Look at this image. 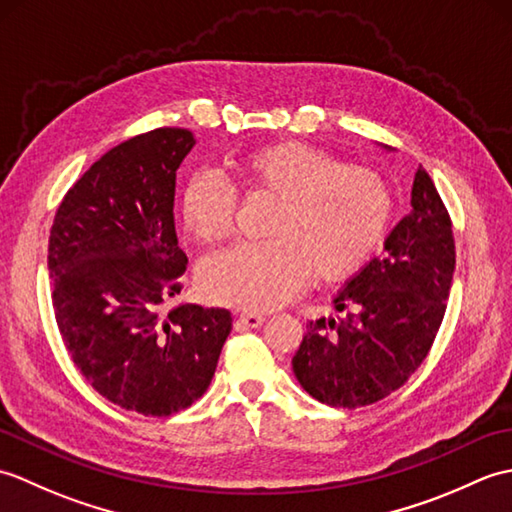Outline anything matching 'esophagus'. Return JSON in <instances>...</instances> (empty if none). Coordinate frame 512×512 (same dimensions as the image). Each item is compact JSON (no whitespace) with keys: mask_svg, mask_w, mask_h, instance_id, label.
<instances>
[{"mask_svg":"<svg viewBox=\"0 0 512 512\" xmlns=\"http://www.w3.org/2000/svg\"><path fill=\"white\" fill-rule=\"evenodd\" d=\"M264 323V317L262 314H257V312H242L237 317V323H235V328L237 330H253V328H259V325Z\"/></svg>","mask_w":512,"mask_h":512,"instance_id":"esophagus-1","label":"esophagus"}]
</instances>
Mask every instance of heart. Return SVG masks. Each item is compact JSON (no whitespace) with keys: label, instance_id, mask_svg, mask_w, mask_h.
Here are the masks:
<instances>
[{"label":"heart","instance_id":"heart-1","mask_svg":"<svg viewBox=\"0 0 512 512\" xmlns=\"http://www.w3.org/2000/svg\"><path fill=\"white\" fill-rule=\"evenodd\" d=\"M250 193L277 198L268 242L239 244L206 259L200 286L209 299L242 310L284 306L308 284L354 273L383 237L391 195L376 171L339 165L303 143L266 145L235 165ZM237 193L213 171H198L180 195L187 231L202 244L233 233Z\"/></svg>","mask_w":512,"mask_h":512}]
</instances>
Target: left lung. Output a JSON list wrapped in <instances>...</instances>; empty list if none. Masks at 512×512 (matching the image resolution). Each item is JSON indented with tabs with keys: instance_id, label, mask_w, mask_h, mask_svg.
<instances>
[{
	"instance_id": "8db88e82",
	"label": "left lung",
	"mask_w": 512,
	"mask_h": 512,
	"mask_svg": "<svg viewBox=\"0 0 512 512\" xmlns=\"http://www.w3.org/2000/svg\"><path fill=\"white\" fill-rule=\"evenodd\" d=\"M453 270L449 213L418 167L411 211L391 228L383 253L336 292L339 314L306 325L292 356L299 385L323 405L345 409L372 405L405 385L440 330Z\"/></svg>"
}]
</instances>
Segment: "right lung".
<instances>
[{
	"mask_svg": "<svg viewBox=\"0 0 512 512\" xmlns=\"http://www.w3.org/2000/svg\"><path fill=\"white\" fill-rule=\"evenodd\" d=\"M193 147L182 127L116 145L65 193L50 231L52 306L74 365L143 416H171L204 394L233 325L224 308L167 310L189 264L173 195Z\"/></svg>",
	"mask_w": 512,
	"mask_h": 512,
	"instance_id": "add662e5",
	"label": "right lung"
}]
</instances>
